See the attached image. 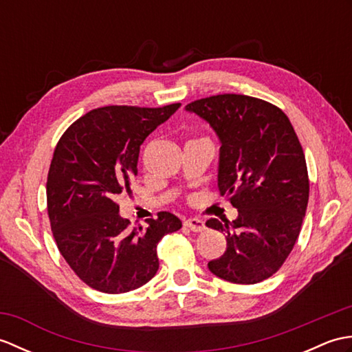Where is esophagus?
Instances as JSON below:
<instances>
[{
    "label": "esophagus",
    "instance_id": "esophagus-1",
    "mask_svg": "<svg viewBox=\"0 0 352 352\" xmlns=\"http://www.w3.org/2000/svg\"><path fill=\"white\" fill-rule=\"evenodd\" d=\"M184 227L192 230V231H195V233H201V231L206 230V223H204V221H201V219L190 218V219L184 221Z\"/></svg>",
    "mask_w": 352,
    "mask_h": 352
}]
</instances>
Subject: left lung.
Segmentation results:
<instances>
[{
	"mask_svg": "<svg viewBox=\"0 0 352 352\" xmlns=\"http://www.w3.org/2000/svg\"><path fill=\"white\" fill-rule=\"evenodd\" d=\"M186 110L219 136L218 186L239 212L233 222H206L227 236L226 252L208 269L231 283L263 281L294 250L307 210L310 183L300 139L280 107L254 96L213 95Z\"/></svg>",
	"mask_w": 352,
	"mask_h": 352,
	"instance_id": "obj_1",
	"label": "left lung"
}]
</instances>
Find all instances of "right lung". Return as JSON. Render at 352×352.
I'll list each match as a JSON object with an SVG mask.
<instances>
[{"label":"right lung","instance_id":"1","mask_svg":"<svg viewBox=\"0 0 352 352\" xmlns=\"http://www.w3.org/2000/svg\"><path fill=\"white\" fill-rule=\"evenodd\" d=\"M178 107L95 109L57 142L47 180L51 231L66 263L89 287L124 294L144 286L159 269L157 243L182 228L169 212L146 219V228H130L116 203L138 175L140 145Z\"/></svg>","mask_w":352,"mask_h":352}]
</instances>
